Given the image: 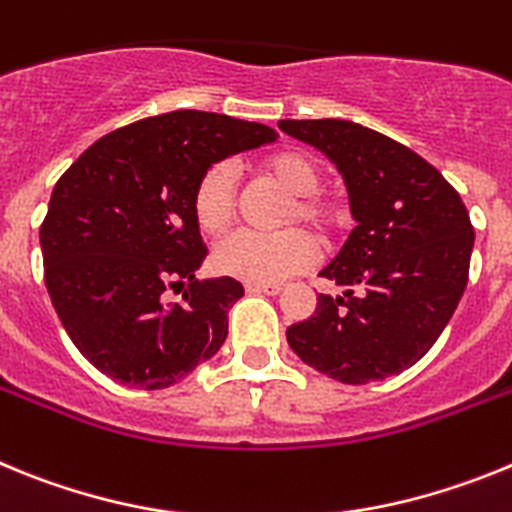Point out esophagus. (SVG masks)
<instances>
[{
  "label": "esophagus",
  "mask_w": 512,
  "mask_h": 512,
  "mask_svg": "<svg viewBox=\"0 0 512 512\" xmlns=\"http://www.w3.org/2000/svg\"><path fill=\"white\" fill-rule=\"evenodd\" d=\"M247 293H268V296H278L283 291L281 283H247Z\"/></svg>",
  "instance_id": "1"
}]
</instances>
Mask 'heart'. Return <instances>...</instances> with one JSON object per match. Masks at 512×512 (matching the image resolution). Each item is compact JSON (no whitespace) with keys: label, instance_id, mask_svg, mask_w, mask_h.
Wrapping results in <instances>:
<instances>
[{"label":"heart","instance_id":"1","mask_svg":"<svg viewBox=\"0 0 512 512\" xmlns=\"http://www.w3.org/2000/svg\"><path fill=\"white\" fill-rule=\"evenodd\" d=\"M260 170L281 185L291 201L283 211V224H304L317 237H330L342 224V208L327 195L319 164L301 149L273 151L260 162ZM237 201V180L226 162L213 164L195 182L193 216L206 234H219L229 226ZM314 262V242L306 231L283 229L275 234L234 231L213 250V265L224 275L247 283H281Z\"/></svg>","mask_w":512,"mask_h":512}]
</instances>
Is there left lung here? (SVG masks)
<instances>
[{
	"instance_id": "1",
	"label": "left lung",
	"mask_w": 512,
	"mask_h": 512,
	"mask_svg": "<svg viewBox=\"0 0 512 512\" xmlns=\"http://www.w3.org/2000/svg\"><path fill=\"white\" fill-rule=\"evenodd\" d=\"M311 144L348 188L355 229L322 278L309 319L286 330L306 366L342 384H368L415 366L464 296L474 226L461 195L420 154L353 121H281Z\"/></svg>"
}]
</instances>
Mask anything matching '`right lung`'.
I'll list each match as a JSON object with an SVG mask.
<instances>
[{"instance_id": "right-lung-1", "label": "right lung", "mask_w": 512, "mask_h": 512, "mask_svg": "<svg viewBox=\"0 0 512 512\" xmlns=\"http://www.w3.org/2000/svg\"><path fill=\"white\" fill-rule=\"evenodd\" d=\"M278 139L262 123L175 110L102 136L61 175L41 226L53 309L110 379L167 389L213 358L242 283L198 281L208 250L193 216L203 172ZM188 285L180 305L167 287Z\"/></svg>"}]
</instances>
